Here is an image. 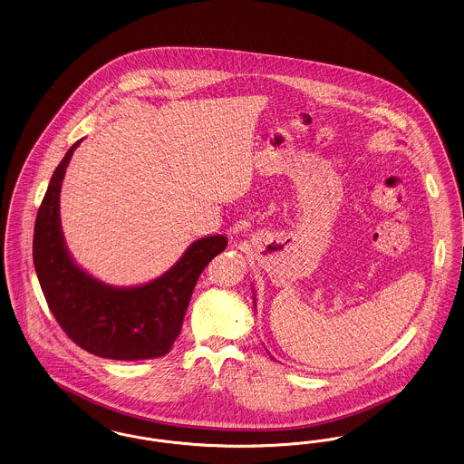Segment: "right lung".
<instances>
[{"mask_svg":"<svg viewBox=\"0 0 464 464\" xmlns=\"http://www.w3.org/2000/svg\"><path fill=\"white\" fill-rule=\"evenodd\" d=\"M76 141L53 171L34 225L33 258L46 303L63 333L82 350L112 361L166 355L202 270L227 247L225 236L192 242L161 277L137 287L101 283L78 266L63 241L61 188Z\"/></svg>","mask_w":464,"mask_h":464,"instance_id":"obj_1","label":"right lung"}]
</instances>
